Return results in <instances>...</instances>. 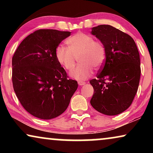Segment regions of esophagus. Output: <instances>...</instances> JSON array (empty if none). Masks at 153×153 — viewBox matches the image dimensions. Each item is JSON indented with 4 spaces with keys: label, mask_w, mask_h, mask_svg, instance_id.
Returning <instances> with one entry per match:
<instances>
[{
    "label": "esophagus",
    "mask_w": 153,
    "mask_h": 153,
    "mask_svg": "<svg viewBox=\"0 0 153 153\" xmlns=\"http://www.w3.org/2000/svg\"><path fill=\"white\" fill-rule=\"evenodd\" d=\"M85 82L84 81H78V84L79 85H84L85 84Z\"/></svg>",
    "instance_id": "obj_1"
}]
</instances>
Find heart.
<instances>
[{"instance_id":"1","label":"heart","mask_w":153,"mask_h":153,"mask_svg":"<svg viewBox=\"0 0 153 153\" xmlns=\"http://www.w3.org/2000/svg\"><path fill=\"white\" fill-rule=\"evenodd\" d=\"M67 44L68 47L58 46L56 56L66 70H72L79 58L80 64L70 72V76L76 80L83 81L89 78L93 74V68L100 69L105 62V47L91 35L78 33L68 38Z\"/></svg>"}]
</instances>
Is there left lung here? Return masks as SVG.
Here are the masks:
<instances>
[{
  "label": "left lung",
  "instance_id": "8db88e82",
  "mask_svg": "<svg viewBox=\"0 0 153 153\" xmlns=\"http://www.w3.org/2000/svg\"><path fill=\"white\" fill-rule=\"evenodd\" d=\"M91 33L106 49L105 62L97 78L90 81L94 94L91 104L107 116L127 109L137 94L141 76L140 56L130 35L110 25H100Z\"/></svg>",
  "mask_w": 153,
  "mask_h": 153
}]
</instances>
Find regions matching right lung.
<instances>
[{
	"label": "right lung",
	"instance_id": "right-lung-1",
	"mask_svg": "<svg viewBox=\"0 0 153 153\" xmlns=\"http://www.w3.org/2000/svg\"><path fill=\"white\" fill-rule=\"evenodd\" d=\"M70 32L39 29L23 40L12 57V80L21 104L29 114L49 120L67 109L78 88L58 62L56 51Z\"/></svg>",
	"mask_w": 153,
	"mask_h": 153
}]
</instances>
